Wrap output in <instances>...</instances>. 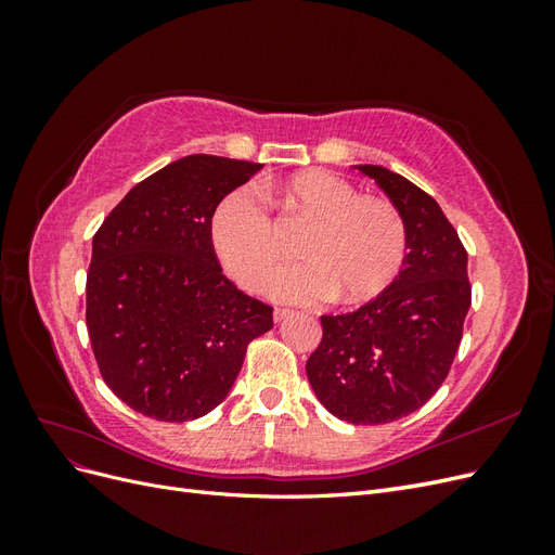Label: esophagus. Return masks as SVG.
Wrapping results in <instances>:
<instances>
[{
  "mask_svg": "<svg viewBox=\"0 0 555 555\" xmlns=\"http://www.w3.org/2000/svg\"><path fill=\"white\" fill-rule=\"evenodd\" d=\"M289 314H292V310H287V308H275L273 319H275V322H282V319H287Z\"/></svg>",
  "mask_w": 555,
  "mask_h": 555,
  "instance_id": "esophagus-1",
  "label": "esophagus"
}]
</instances>
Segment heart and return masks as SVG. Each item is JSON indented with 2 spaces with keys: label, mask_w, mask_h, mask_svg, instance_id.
Here are the masks:
<instances>
[{
  "label": "heart",
  "mask_w": 555,
  "mask_h": 555,
  "mask_svg": "<svg viewBox=\"0 0 555 555\" xmlns=\"http://www.w3.org/2000/svg\"><path fill=\"white\" fill-rule=\"evenodd\" d=\"M278 194L287 210L314 224L300 245L308 261L282 268L268 287L273 298L322 304L338 296L363 304L396 280L408 255V227L391 201L361 196L328 171H300ZM210 238L224 271L245 289H261L278 266V229L255 192L233 190L217 204Z\"/></svg>",
  "instance_id": "heart-1"
}]
</instances>
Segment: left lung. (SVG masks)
<instances>
[{
    "instance_id": "1",
    "label": "left lung",
    "mask_w": 555,
    "mask_h": 555,
    "mask_svg": "<svg viewBox=\"0 0 555 555\" xmlns=\"http://www.w3.org/2000/svg\"><path fill=\"white\" fill-rule=\"evenodd\" d=\"M408 227L400 273L354 312L324 314L306 363L319 402L343 422L377 426L416 412L440 389L473 300L467 251L430 194L384 166L359 164Z\"/></svg>"
}]
</instances>
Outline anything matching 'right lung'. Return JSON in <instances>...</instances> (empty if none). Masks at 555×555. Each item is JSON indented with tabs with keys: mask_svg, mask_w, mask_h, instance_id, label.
Segmentation results:
<instances>
[{
	"mask_svg": "<svg viewBox=\"0 0 555 555\" xmlns=\"http://www.w3.org/2000/svg\"><path fill=\"white\" fill-rule=\"evenodd\" d=\"M261 164L190 155L139 182L92 238L86 322L99 371L131 410L192 422L231 391L273 308L217 261L210 220Z\"/></svg>",
	"mask_w": 555,
	"mask_h": 555,
	"instance_id": "1",
	"label": "right lung"
}]
</instances>
